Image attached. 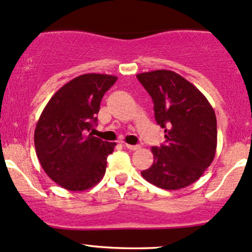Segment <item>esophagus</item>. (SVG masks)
I'll list each match as a JSON object with an SVG mask.
<instances>
[{
  "label": "esophagus",
  "mask_w": 252,
  "mask_h": 252,
  "mask_svg": "<svg viewBox=\"0 0 252 252\" xmlns=\"http://www.w3.org/2000/svg\"><path fill=\"white\" fill-rule=\"evenodd\" d=\"M124 147L128 148V150H130V151H136L140 148L139 145H129V144H124Z\"/></svg>",
  "instance_id": "obj_1"
}]
</instances>
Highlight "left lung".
I'll use <instances>...</instances> for the list:
<instances>
[{
    "mask_svg": "<svg viewBox=\"0 0 252 252\" xmlns=\"http://www.w3.org/2000/svg\"><path fill=\"white\" fill-rule=\"evenodd\" d=\"M136 77L152 97L156 121L165 133V144L151 148L155 160L141 171L142 177L163 189H185L215 157V111L197 87L174 71L156 70Z\"/></svg>",
    "mask_w": 252,
    "mask_h": 252,
    "instance_id": "8db88e82",
    "label": "left lung"
}]
</instances>
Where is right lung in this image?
<instances>
[{"label": "right lung", "mask_w": 252, "mask_h": 252, "mask_svg": "<svg viewBox=\"0 0 252 252\" xmlns=\"http://www.w3.org/2000/svg\"><path fill=\"white\" fill-rule=\"evenodd\" d=\"M116 76L86 73L63 86L42 111L35 129V148L42 168L63 189L86 190L101 181L106 159L116 142L92 133L105 93Z\"/></svg>", "instance_id": "add662e5"}]
</instances>
